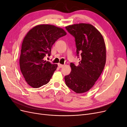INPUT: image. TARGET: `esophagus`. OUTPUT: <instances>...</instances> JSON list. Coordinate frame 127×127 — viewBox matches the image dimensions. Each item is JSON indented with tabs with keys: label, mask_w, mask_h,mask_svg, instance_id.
<instances>
[{
	"label": "esophagus",
	"mask_w": 127,
	"mask_h": 127,
	"mask_svg": "<svg viewBox=\"0 0 127 127\" xmlns=\"http://www.w3.org/2000/svg\"><path fill=\"white\" fill-rule=\"evenodd\" d=\"M58 67L59 68H62V67H64V64H58Z\"/></svg>",
	"instance_id": "34e87169"
}]
</instances>
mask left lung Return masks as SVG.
Here are the masks:
<instances>
[{"instance_id": "obj_1", "label": "left lung", "mask_w": 127, "mask_h": 127, "mask_svg": "<svg viewBox=\"0 0 127 127\" xmlns=\"http://www.w3.org/2000/svg\"><path fill=\"white\" fill-rule=\"evenodd\" d=\"M66 29L75 37L77 55L80 53L81 57L78 66L70 63L71 71L64 77L65 83L76 93H83L94 85L104 68V40L97 29L90 24H75Z\"/></svg>"}]
</instances>
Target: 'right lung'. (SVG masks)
I'll return each mask as SVG.
<instances>
[{"instance_id": "1", "label": "right lung", "mask_w": 127, "mask_h": 127, "mask_svg": "<svg viewBox=\"0 0 127 127\" xmlns=\"http://www.w3.org/2000/svg\"><path fill=\"white\" fill-rule=\"evenodd\" d=\"M66 34L63 29L50 24L36 25L26 34L22 44L20 66L30 86L39 88L49 83L58 65L44 58L50 56L53 44Z\"/></svg>"}]
</instances>
